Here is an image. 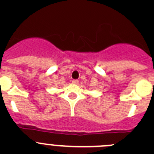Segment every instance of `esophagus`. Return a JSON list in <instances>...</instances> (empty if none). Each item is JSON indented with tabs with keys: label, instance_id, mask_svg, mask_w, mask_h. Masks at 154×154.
Returning <instances> with one entry per match:
<instances>
[{
	"label": "esophagus",
	"instance_id": "esophagus-1",
	"mask_svg": "<svg viewBox=\"0 0 154 154\" xmlns=\"http://www.w3.org/2000/svg\"><path fill=\"white\" fill-rule=\"evenodd\" d=\"M72 83H74V84H78L79 80H72Z\"/></svg>",
	"mask_w": 154,
	"mask_h": 154
}]
</instances>
